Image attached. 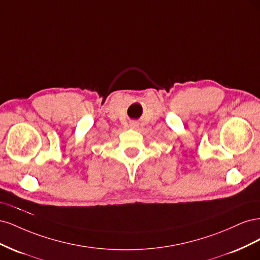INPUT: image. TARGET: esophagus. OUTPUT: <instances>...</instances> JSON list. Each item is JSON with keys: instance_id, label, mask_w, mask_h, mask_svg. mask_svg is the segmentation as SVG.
<instances>
[{"instance_id": "34e87169", "label": "esophagus", "mask_w": 260, "mask_h": 260, "mask_svg": "<svg viewBox=\"0 0 260 260\" xmlns=\"http://www.w3.org/2000/svg\"><path fill=\"white\" fill-rule=\"evenodd\" d=\"M130 127H131L132 129H137V128L139 127V124H138L136 121H133V122L130 123Z\"/></svg>"}]
</instances>
